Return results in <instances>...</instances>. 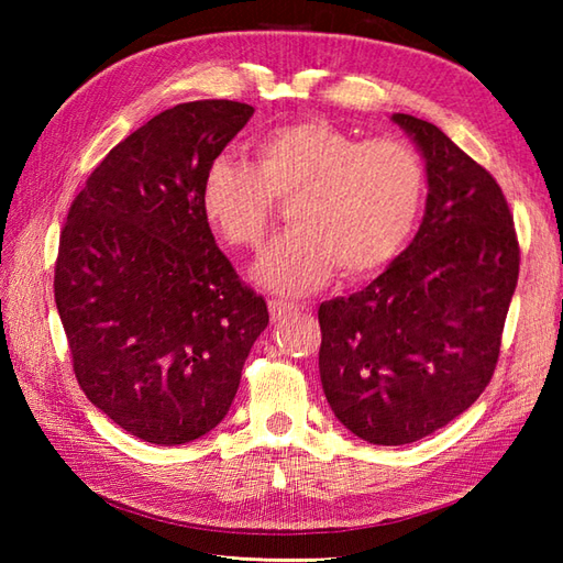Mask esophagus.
I'll use <instances>...</instances> for the list:
<instances>
[{"mask_svg":"<svg viewBox=\"0 0 563 563\" xmlns=\"http://www.w3.org/2000/svg\"><path fill=\"white\" fill-rule=\"evenodd\" d=\"M297 309H302L300 305H292V302H285V300H271L268 302V312L273 321H283L285 317H290Z\"/></svg>","mask_w":563,"mask_h":563,"instance_id":"esophagus-1","label":"esophagus"}]
</instances>
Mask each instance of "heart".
Masks as SVG:
<instances>
[{
  "label": "heart",
  "instance_id": "heart-1",
  "mask_svg": "<svg viewBox=\"0 0 563 563\" xmlns=\"http://www.w3.org/2000/svg\"><path fill=\"white\" fill-rule=\"evenodd\" d=\"M256 162L218 157L202 178V214L239 251H256L275 218V198L290 200L295 224L258 266L273 292L319 290L333 271L367 275L399 254L423 196V166L401 140L357 142L327 121L271 130L254 145Z\"/></svg>",
  "mask_w": 563,
  "mask_h": 563
}]
</instances>
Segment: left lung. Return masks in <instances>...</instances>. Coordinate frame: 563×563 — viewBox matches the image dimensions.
I'll list each match as a JSON object with an SVG mask.
<instances>
[{
	"instance_id": "1",
	"label": "left lung",
	"mask_w": 563,
	"mask_h": 563,
	"mask_svg": "<svg viewBox=\"0 0 563 563\" xmlns=\"http://www.w3.org/2000/svg\"><path fill=\"white\" fill-rule=\"evenodd\" d=\"M391 121L426 159L423 222L367 288L319 307L327 401L373 445L421 440L479 399L520 271L496 178L433 123L409 113Z\"/></svg>"
}]
</instances>
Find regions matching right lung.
<instances>
[{"label":"right lung","mask_w":563,"mask_h":563,"mask_svg":"<svg viewBox=\"0 0 563 563\" xmlns=\"http://www.w3.org/2000/svg\"><path fill=\"white\" fill-rule=\"evenodd\" d=\"M251 115L224 99L154 115L91 172L59 234L55 305L79 387L154 445L222 421L268 327L200 206L208 166Z\"/></svg>","instance_id":"add662e5"}]
</instances>
